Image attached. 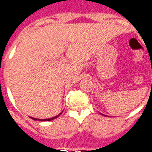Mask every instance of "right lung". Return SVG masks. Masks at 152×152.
<instances>
[{
	"mask_svg": "<svg viewBox=\"0 0 152 152\" xmlns=\"http://www.w3.org/2000/svg\"><path fill=\"white\" fill-rule=\"evenodd\" d=\"M62 114V112H61V113H60L59 115H56V116H54V117H52V118H50V119H45V120H40V119H36V118H32V117H31V119H32V120H37V121H52V120H53V119H55V118H57V117H58V116H59L60 115Z\"/></svg>",
	"mask_w": 152,
	"mask_h": 152,
	"instance_id": "add662e5",
	"label": "right lung"
}]
</instances>
